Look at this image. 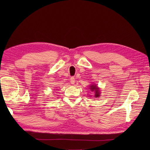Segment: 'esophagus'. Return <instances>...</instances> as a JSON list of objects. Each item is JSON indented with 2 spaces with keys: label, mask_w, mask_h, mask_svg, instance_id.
Listing matches in <instances>:
<instances>
[{
  "label": "esophagus",
  "mask_w": 150,
  "mask_h": 150,
  "mask_svg": "<svg viewBox=\"0 0 150 150\" xmlns=\"http://www.w3.org/2000/svg\"><path fill=\"white\" fill-rule=\"evenodd\" d=\"M70 81H71V83L72 84H74V83H75V78H73V77H72V78H71V79H70Z\"/></svg>",
  "instance_id": "esophagus-1"
}]
</instances>
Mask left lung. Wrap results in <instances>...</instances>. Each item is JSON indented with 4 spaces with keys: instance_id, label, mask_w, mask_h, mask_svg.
Instances as JSON below:
<instances>
[{
    "instance_id": "obj_1",
    "label": "left lung",
    "mask_w": 150,
    "mask_h": 150,
    "mask_svg": "<svg viewBox=\"0 0 150 150\" xmlns=\"http://www.w3.org/2000/svg\"><path fill=\"white\" fill-rule=\"evenodd\" d=\"M89 88H90L89 89H91V91H94L95 93V94H94L95 97L99 98V96H100V91H99V89L98 86L94 84V85L90 86Z\"/></svg>"
}]
</instances>
